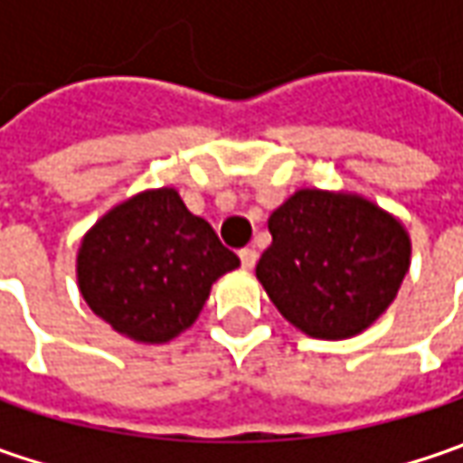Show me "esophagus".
Returning <instances> with one entry per match:
<instances>
[{"label": "esophagus", "mask_w": 463, "mask_h": 463, "mask_svg": "<svg viewBox=\"0 0 463 463\" xmlns=\"http://www.w3.org/2000/svg\"><path fill=\"white\" fill-rule=\"evenodd\" d=\"M240 260L244 270H252V268H255V262H258V252H255L252 247H244V250H240Z\"/></svg>", "instance_id": "obj_1"}]
</instances>
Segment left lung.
I'll list each match as a JSON object with an SVG mask.
<instances>
[{
	"label": "left lung",
	"mask_w": 463,
	"mask_h": 463,
	"mask_svg": "<svg viewBox=\"0 0 463 463\" xmlns=\"http://www.w3.org/2000/svg\"><path fill=\"white\" fill-rule=\"evenodd\" d=\"M258 280L301 332L345 340L371 327L410 270V237L392 213L350 193L298 190L268 219Z\"/></svg>",
	"instance_id": "obj_1"
}]
</instances>
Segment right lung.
Instances as JSON below:
<instances>
[{"label":"right lung","mask_w":463,"mask_h":463,"mask_svg":"<svg viewBox=\"0 0 463 463\" xmlns=\"http://www.w3.org/2000/svg\"><path fill=\"white\" fill-rule=\"evenodd\" d=\"M240 258L175 187L144 190L108 211L81 240L77 280L90 309L136 343H169L203 309Z\"/></svg>","instance_id":"right-lung-1"}]
</instances>
